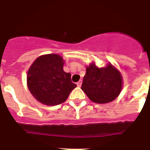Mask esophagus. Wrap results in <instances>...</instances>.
<instances>
[{
  "label": "esophagus",
  "mask_w": 150,
  "mask_h": 150,
  "mask_svg": "<svg viewBox=\"0 0 150 150\" xmlns=\"http://www.w3.org/2000/svg\"><path fill=\"white\" fill-rule=\"evenodd\" d=\"M82 83H83V81L82 80H79V82H77V83H76V85H77V86L80 87L82 86Z\"/></svg>",
  "instance_id": "1"
}]
</instances>
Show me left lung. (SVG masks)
Masks as SVG:
<instances>
[{
  "label": "left lung",
  "instance_id": "1",
  "mask_svg": "<svg viewBox=\"0 0 150 150\" xmlns=\"http://www.w3.org/2000/svg\"><path fill=\"white\" fill-rule=\"evenodd\" d=\"M122 86L121 74L111 64L99 68L95 64L91 63L86 67L81 88L93 102L106 104L119 96Z\"/></svg>",
  "mask_w": 150,
  "mask_h": 150
}]
</instances>
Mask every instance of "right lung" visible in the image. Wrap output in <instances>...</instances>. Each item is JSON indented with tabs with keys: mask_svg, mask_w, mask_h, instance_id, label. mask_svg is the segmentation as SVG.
I'll return each mask as SVG.
<instances>
[{
	"mask_svg": "<svg viewBox=\"0 0 150 150\" xmlns=\"http://www.w3.org/2000/svg\"><path fill=\"white\" fill-rule=\"evenodd\" d=\"M62 57L48 54L38 57L28 71V87L38 101L48 106L65 101L74 88L71 74L64 71Z\"/></svg>",
	"mask_w": 150,
	"mask_h": 150,
	"instance_id": "add662e5",
	"label": "right lung"
}]
</instances>
